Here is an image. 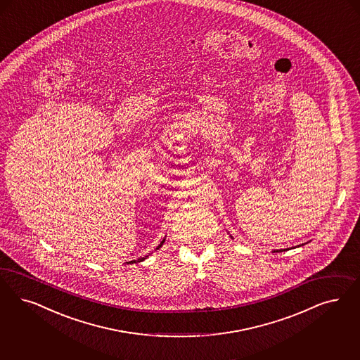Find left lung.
Masks as SVG:
<instances>
[{
	"label": "left lung",
	"instance_id": "1",
	"mask_svg": "<svg viewBox=\"0 0 360 360\" xmlns=\"http://www.w3.org/2000/svg\"><path fill=\"white\" fill-rule=\"evenodd\" d=\"M281 251H283V250H279V251H278V250H276V251H274V252H281Z\"/></svg>",
	"mask_w": 360,
	"mask_h": 360
}]
</instances>
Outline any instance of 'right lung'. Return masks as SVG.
Returning a JSON list of instances; mask_svg holds the SVG:
<instances>
[{
	"label": "right lung",
	"instance_id": "right-lung-1",
	"mask_svg": "<svg viewBox=\"0 0 360 360\" xmlns=\"http://www.w3.org/2000/svg\"><path fill=\"white\" fill-rule=\"evenodd\" d=\"M163 242H165V239H163V240H162L161 245H160V246H158V248H161L162 245H163ZM145 259H146V257H142V258H139V259H138V261H131V262H130V263H136V262H142V261H145Z\"/></svg>",
	"mask_w": 360,
	"mask_h": 360
}]
</instances>
